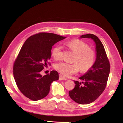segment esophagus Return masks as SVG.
I'll list each match as a JSON object with an SVG mask.
<instances>
[{
    "label": "esophagus",
    "instance_id": "34e87169",
    "mask_svg": "<svg viewBox=\"0 0 123 123\" xmlns=\"http://www.w3.org/2000/svg\"><path fill=\"white\" fill-rule=\"evenodd\" d=\"M59 79L61 80H67V79L66 78H65L64 77H63V75L61 74H60L59 75Z\"/></svg>",
    "mask_w": 123,
    "mask_h": 123
}]
</instances>
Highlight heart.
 <instances>
[{"instance_id":"1","label":"heart","mask_w":123,"mask_h":123,"mask_svg":"<svg viewBox=\"0 0 123 123\" xmlns=\"http://www.w3.org/2000/svg\"><path fill=\"white\" fill-rule=\"evenodd\" d=\"M66 45L76 54L73 60L74 63L60 62L55 64V69L62 75L69 77L77 73L80 68L82 72H86L93 66L95 62V53L87 44L79 40H74L67 42ZM62 54V47L59 45L54 47L52 52V56L55 60L61 59Z\"/></svg>"}]
</instances>
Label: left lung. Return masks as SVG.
<instances>
[{
    "instance_id": "left-lung-1",
    "label": "left lung",
    "mask_w": 123,
    "mask_h": 123,
    "mask_svg": "<svg viewBox=\"0 0 123 123\" xmlns=\"http://www.w3.org/2000/svg\"><path fill=\"white\" fill-rule=\"evenodd\" d=\"M82 38H91L96 45V59L93 66L79 78L82 82L74 81L75 87L69 95L76 103L85 105L96 100L105 90L110 72V64L103 43L97 36L91 34L82 35Z\"/></svg>"
}]
</instances>
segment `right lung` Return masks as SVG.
<instances>
[{
  "label": "right lung",
  "mask_w": 123,
  "mask_h": 123,
  "mask_svg": "<svg viewBox=\"0 0 123 123\" xmlns=\"http://www.w3.org/2000/svg\"><path fill=\"white\" fill-rule=\"evenodd\" d=\"M50 33H40L28 37L22 46L13 67L17 87L23 95L36 101L48 95L51 83L59 80L56 71L42 76L40 72L51 57L52 48L66 38Z\"/></svg>",
  "instance_id": "1"
}]
</instances>
